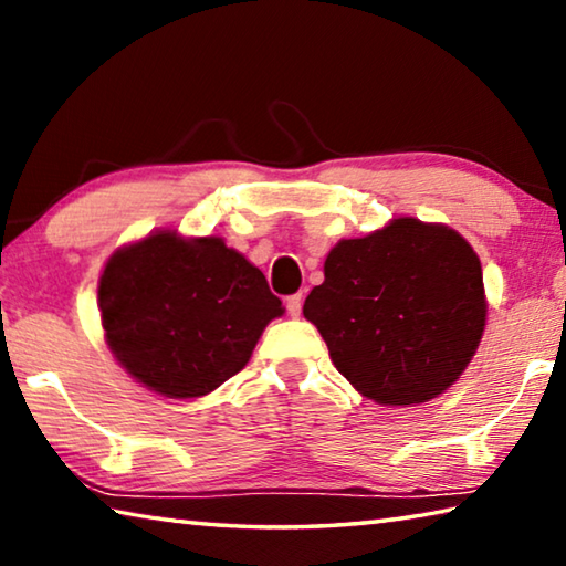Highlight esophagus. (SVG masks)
<instances>
[{
    "mask_svg": "<svg viewBox=\"0 0 566 566\" xmlns=\"http://www.w3.org/2000/svg\"><path fill=\"white\" fill-rule=\"evenodd\" d=\"M286 312H290V317H300V314H302V294L286 296Z\"/></svg>",
    "mask_w": 566,
    "mask_h": 566,
    "instance_id": "34e87169",
    "label": "esophagus"
}]
</instances>
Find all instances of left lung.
Here are the masks:
<instances>
[{"label": "left lung", "mask_w": 566, "mask_h": 566, "mask_svg": "<svg viewBox=\"0 0 566 566\" xmlns=\"http://www.w3.org/2000/svg\"><path fill=\"white\" fill-rule=\"evenodd\" d=\"M304 317L364 397L419 405L474 357L486 319L482 264L454 229L401 217L332 249Z\"/></svg>", "instance_id": "left-lung-1"}]
</instances>
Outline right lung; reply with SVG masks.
I'll return each instance as SVG.
<instances>
[{"label":"right lung","instance_id":"right-lung-1","mask_svg":"<svg viewBox=\"0 0 566 566\" xmlns=\"http://www.w3.org/2000/svg\"><path fill=\"white\" fill-rule=\"evenodd\" d=\"M114 357L165 397H202L244 369L282 300L222 239L149 234L119 249L99 280Z\"/></svg>","mask_w":566,"mask_h":566}]
</instances>
